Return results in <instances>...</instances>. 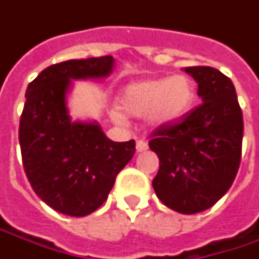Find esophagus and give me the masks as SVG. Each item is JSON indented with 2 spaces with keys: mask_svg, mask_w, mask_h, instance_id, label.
<instances>
[{
  "mask_svg": "<svg viewBox=\"0 0 259 259\" xmlns=\"http://www.w3.org/2000/svg\"><path fill=\"white\" fill-rule=\"evenodd\" d=\"M135 147H137V151H138V153H143V151H147V150H148V144H147L145 141H143V140H138Z\"/></svg>",
  "mask_w": 259,
  "mask_h": 259,
  "instance_id": "esophagus-1",
  "label": "esophagus"
}]
</instances>
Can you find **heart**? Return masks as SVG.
Segmentation results:
<instances>
[{
    "label": "heart",
    "mask_w": 259,
    "mask_h": 259,
    "mask_svg": "<svg viewBox=\"0 0 259 259\" xmlns=\"http://www.w3.org/2000/svg\"><path fill=\"white\" fill-rule=\"evenodd\" d=\"M196 98L194 83L183 75L131 82L118 95V106L131 116H147L154 126L177 124L190 112ZM114 108L111 118L124 124L125 115Z\"/></svg>",
    "instance_id": "heart-1"
}]
</instances>
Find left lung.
Listing matches in <instances>:
<instances>
[{
  "mask_svg": "<svg viewBox=\"0 0 259 259\" xmlns=\"http://www.w3.org/2000/svg\"><path fill=\"white\" fill-rule=\"evenodd\" d=\"M197 82L199 106L179 124L158 126L150 148L160 168L153 180L155 194L179 213L212 207L238 173L244 119L232 80L209 66L184 67Z\"/></svg>",
  "mask_w": 259,
  "mask_h": 259,
  "instance_id": "8db88e82",
  "label": "left lung"
}]
</instances>
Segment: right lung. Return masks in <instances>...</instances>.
I'll return each instance as SVG.
<instances>
[{"mask_svg":"<svg viewBox=\"0 0 259 259\" xmlns=\"http://www.w3.org/2000/svg\"><path fill=\"white\" fill-rule=\"evenodd\" d=\"M112 69V56L67 60L27 88L18 131L24 171L35 194L60 213L95 212L135 153L134 140L111 141L96 121H72L67 112L72 80L104 79Z\"/></svg>","mask_w":259,"mask_h":259,"instance_id":"obj_1","label":"right lung"}]
</instances>
